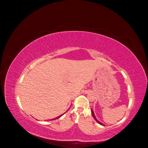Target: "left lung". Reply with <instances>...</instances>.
Returning <instances> with one entry per match:
<instances>
[{"instance_id": "8db88e82", "label": "left lung", "mask_w": 148, "mask_h": 148, "mask_svg": "<svg viewBox=\"0 0 148 148\" xmlns=\"http://www.w3.org/2000/svg\"><path fill=\"white\" fill-rule=\"evenodd\" d=\"M91 113H92V117H94V119H95V120L96 121V122L98 123H99L100 125H103L101 122H99V121H98L97 120V119L96 118V117H95V114H94V112L92 111V110H91Z\"/></svg>"}]
</instances>
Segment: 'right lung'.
Segmentation results:
<instances>
[{
	"label": "right lung",
	"mask_w": 148,
	"mask_h": 148,
	"mask_svg": "<svg viewBox=\"0 0 148 148\" xmlns=\"http://www.w3.org/2000/svg\"><path fill=\"white\" fill-rule=\"evenodd\" d=\"M62 115H60V116H59V117H56V119H52V120H55V119H59V118H60Z\"/></svg>",
	"instance_id": "1"
}]
</instances>
